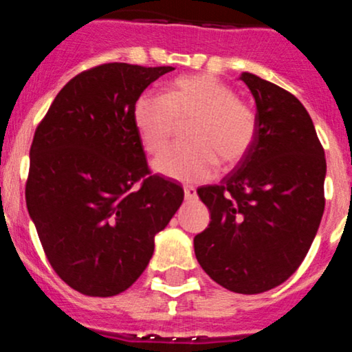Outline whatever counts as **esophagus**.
Wrapping results in <instances>:
<instances>
[{
	"label": "esophagus",
	"mask_w": 352,
	"mask_h": 352,
	"mask_svg": "<svg viewBox=\"0 0 352 352\" xmlns=\"http://www.w3.org/2000/svg\"><path fill=\"white\" fill-rule=\"evenodd\" d=\"M197 188L195 186H184V198H186L188 201L191 200H197Z\"/></svg>",
	"instance_id": "esophagus-1"
}]
</instances>
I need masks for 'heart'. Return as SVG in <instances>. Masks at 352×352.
I'll use <instances>...</instances> for the list:
<instances>
[{
	"mask_svg": "<svg viewBox=\"0 0 352 352\" xmlns=\"http://www.w3.org/2000/svg\"><path fill=\"white\" fill-rule=\"evenodd\" d=\"M184 137L154 161L161 175L200 183L223 169L237 166L252 149L257 137L256 111L237 98L232 86L212 74L176 78L166 95L142 93L133 104V122L142 146L155 155L187 123Z\"/></svg>",
	"mask_w": 352,
	"mask_h": 352,
	"instance_id": "obj_1",
	"label": "heart"
}]
</instances>
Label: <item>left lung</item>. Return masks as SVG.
Wrapping results in <instances>:
<instances>
[{"label":"left lung","mask_w":352,"mask_h":352,"mask_svg":"<svg viewBox=\"0 0 352 352\" xmlns=\"http://www.w3.org/2000/svg\"><path fill=\"white\" fill-rule=\"evenodd\" d=\"M241 79L256 100V142L220 184L198 188L212 220L193 242L213 281L256 295L288 280L309 252L325 206V155L298 98L251 72Z\"/></svg>","instance_id":"obj_1"}]
</instances>
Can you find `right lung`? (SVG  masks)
Segmentation results:
<instances>
[{
	"label": "right lung",
	"mask_w": 352,
	"mask_h": 352,
	"mask_svg": "<svg viewBox=\"0 0 352 352\" xmlns=\"http://www.w3.org/2000/svg\"><path fill=\"white\" fill-rule=\"evenodd\" d=\"M175 67L100 64L59 91L35 130L25 198L50 266L88 296L137 281L179 184L152 175L133 122L144 89Z\"/></svg>",
	"instance_id": "obj_1"
}]
</instances>
